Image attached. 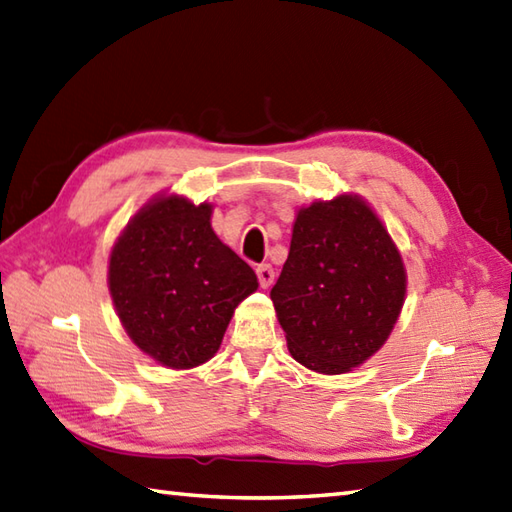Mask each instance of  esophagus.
<instances>
[{"label": "esophagus", "instance_id": "obj_1", "mask_svg": "<svg viewBox=\"0 0 512 512\" xmlns=\"http://www.w3.org/2000/svg\"><path fill=\"white\" fill-rule=\"evenodd\" d=\"M256 276H258V282H260V287L263 289H269L271 285H274V267L271 265H267V263H263V265H258L256 267Z\"/></svg>", "mask_w": 512, "mask_h": 512}]
</instances>
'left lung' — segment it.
<instances>
[{
  "label": "left lung",
  "instance_id": "8db88e82",
  "mask_svg": "<svg viewBox=\"0 0 512 512\" xmlns=\"http://www.w3.org/2000/svg\"><path fill=\"white\" fill-rule=\"evenodd\" d=\"M407 271L368 201L342 192L295 214L289 258L271 289L291 357L320 374H344L388 342Z\"/></svg>",
  "mask_w": 512,
  "mask_h": 512
}]
</instances>
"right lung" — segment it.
<instances>
[{
    "mask_svg": "<svg viewBox=\"0 0 512 512\" xmlns=\"http://www.w3.org/2000/svg\"><path fill=\"white\" fill-rule=\"evenodd\" d=\"M107 285L131 342L164 368L192 370L217 355L258 278L214 234L212 203L160 192L113 243Z\"/></svg>",
    "mask_w": 512,
    "mask_h": 512,
    "instance_id": "1",
    "label": "right lung"
}]
</instances>
